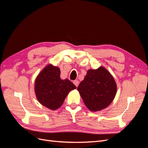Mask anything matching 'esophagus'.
Wrapping results in <instances>:
<instances>
[{
  "label": "esophagus",
  "instance_id": "34e87169",
  "mask_svg": "<svg viewBox=\"0 0 148 148\" xmlns=\"http://www.w3.org/2000/svg\"><path fill=\"white\" fill-rule=\"evenodd\" d=\"M73 84L75 85L76 86H78V84H79V82L78 81V80H75V81L73 82Z\"/></svg>",
  "mask_w": 148,
  "mask_h": 148
}]
</instances>
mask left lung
<instances>
[{"instance_id":"8db88e82","label":"left lung","mask_w":148,"mask_h":148,"mask_svg":"<svg viewBox=\"0 0 148 148\" xmlns=\"http://www.w3.org/2000/svg\"><path fill=\"white\" fill-rule=\"evenodd\" d=\"M77 90L89 110L99 111L109 106L117 93L114 77L104 67L88 70Z\"/></svg>"}]
</instances>
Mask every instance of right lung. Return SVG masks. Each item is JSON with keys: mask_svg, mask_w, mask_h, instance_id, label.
Here are the masks:
<instances>
[{"mask_svg": "<svg viewBox=\"0 0 148 148\" xmlns=\"http://www.w3.org/2000/svg\"><path fill=\"white\" fill-rule=\"evenodd\" d=\"M59 68L49 64L36 78L34 91L38 101L51 110L62 105L69 92L77 88L69 79H62Z\"/></svg>", "mask_w": 148, "mask_h": 148, "instance_id": "right-lung-1", "label": "right lung"}]
</instances>
